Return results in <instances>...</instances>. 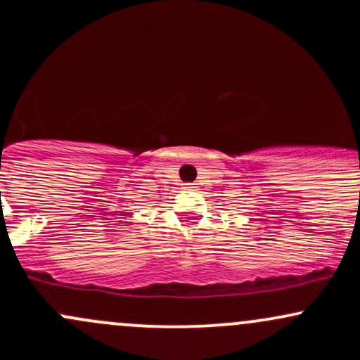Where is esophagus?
<instances>
[{
  "label": "esophagus",
  "mask_w": 360,
  "mask_h": 360,
  "mask_svg": "<svg viewBox=\"0 0 360 360\" xmlns=\"http://www.w3.org/2000/svg\"><path fill=\"white\" fill-rule=\"evenodd\" d=\"M191 188H195V186H193V184H190V183L184 184V190H191Z\"/></svg>",
  "instance_id": "obj_1"
}]
</instances>
